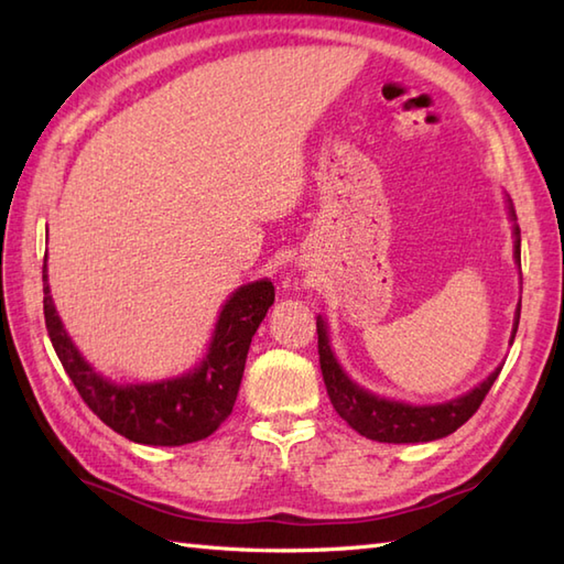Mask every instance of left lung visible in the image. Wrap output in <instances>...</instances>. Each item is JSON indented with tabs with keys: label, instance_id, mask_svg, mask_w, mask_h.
Listing matches in <instances>:
<instances>
[{
	"label": "left lung",
	"instance_id": "8db88e82",
	"mask_svg": "<svg viewBox=\"0 0 564 564\" xmlns=\"http://www.w3.org/2000/svg\"><path fill=\"white\" fill-rule=\"evenodd\" d=\"M511 220H517V213L509 203ZM513 259L521 267V230L519 225H513ZM521 317V303L517 307V317H513V332L511 344L517 337ZM317 351H319V368L322 378H325L327 394L334 404V410L344 419L346 424L356 429L358 434L366 438H373L380 443H426L436 441L453 434L455 429H460L467 419H470L485 400L489 388L495 386L499 376V368L480 386L473 388L470 392L460 394L451 402L443 404H406L378 398V394L358 388L356 382L344 373L337 358L332 354L327 322L317 317Z\"/></svg>",
	"mask_w": 564,
	"mask_h": 564
}]
</instances>
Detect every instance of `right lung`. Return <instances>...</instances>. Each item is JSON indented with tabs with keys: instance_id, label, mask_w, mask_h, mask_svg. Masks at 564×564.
I'll return each instance as SVG.
<instances>
[{
	"instance_id": "1",
	"label": "right lung",
	"mask_w": 564,
	"mask_h": 564,
	"mask_svg": "<svg viewBox=\"0 0 564 564\" xmlns=\"http://www.w3.org/2000/svg\"><path fill=\"white\" fill-rule=\"evenodd\" d=\"M43 259V313L47 337L82 400L106 426L145 446H184L208 438L230 416L242 382L251 337L273 305L269 279L237 289L220 310L200 366L182 378L118 386L97 373L72 344L53 305Z\"/></svg>"
}]
</instances>
